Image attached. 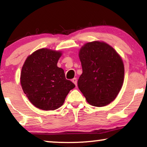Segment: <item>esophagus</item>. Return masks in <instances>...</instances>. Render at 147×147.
Instances as JSON below:
<instances>
[{
    "mask_svg": "<svg viewBox=\"0 0 147 147\" xmlns=\"http://www.w3.org/2000/svg\"><path fill=\"white\" fill-rule=\"evenodd\" d=\"M72 82H73V83H74V84H75L76 86H77V85H78V81H77V78H74V79H72Z\"/></svg>",
    "mask_w": 147,
    "mask_h": 147,
    "instance_id": "obj_1",
    "label": "esophagus"
}]
</instances>
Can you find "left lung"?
I'll return each mask as SVG.
<instances>
[{"instance_id":"1","label":"left lung","mask_w":147,"mask_h":147,"mask_svg":"<svg viewBox=\"0 0 147 147\" xmlns=\"http://www.w3.org/2000/svg\"><path fill=\"white\" fill-rule=\"evenodd\" d=\"M79 57L83 71L78 81L80 90L91 105H108L123 84L122 58L113 47L98 41L86 43L80 49Z\"/></svg>"}]
</instances>
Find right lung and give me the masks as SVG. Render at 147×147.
<instances>
[{
    "label": "right lung",
    "mask_w": 147,
    "mask_h": 147,
    "mask_svg": "<svg viewBox=\"0 0 147 147\" xmlns=\"http://www.w3.org/2000/svg\"><path fill=\"white\" fill-rule=\"evenodd\" d=\"M61 54L47 48L38 49L27 58L22 67L20 79L24 93L39 109L54 110L61 107L75 88L66 80L63 69L57 67Z\"/></svg>",
    "instance_id": "add662e5"
}]
</instances>
